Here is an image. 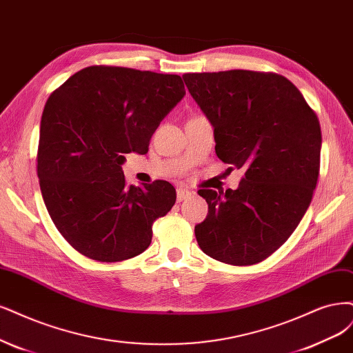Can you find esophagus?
Instances as JSON below:
<instances>
[{
    "label": "esophagus",
    "mask_w": 353,
    "mask_h": 353,
    "mask_svg": "<svg viewBox=\"0 0 353 353\" xmlns=\"http://www.w3.org/2000/svg\"><path fill=\"white\" fill-rule=\"evenodd\" d=\"M190 197H191V191H188V190H185V188H178V190H176V201H178V203L184 201V200H187V199H190Z\"/></svg>",
    "instance_id": "obj_1"
}]
</instances>
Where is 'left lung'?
<instances>
[{"label":"left lung","mask_w":353,"mask_h":353,"mask_svg":"<svg viewBox=\"0 0 353 353\" xmlns=\"http://www.w3.org/2000/svg\"><path fill=\"white\" fill-rule=\"evenodd\" d=\"M214 128L216 154L244 169L236 190H200L209 214L196 238L232 265L265 260L305 214L320 174L319 118L294 83L276 72L229 70L182 76Z\"/></svg>","instance_id":"left-lung-1"}]
</instances>
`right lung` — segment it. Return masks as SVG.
<instances>
[{
	"instance_id": "add662e5",
	"label": "right lung",
	"mask_w": 353,
	"mask_h": 353,
	"mask_svg": "<svg viewBox=\"0 0 353 353\" xmlns=\"http://www.w3.org/2000/svg\"><path fill=\"white\" fill-rule=\"evenodd\" d=\"M176 74L92 65L46 101L38 176L59 234L86 257L115 263L148 250L152 226L172 209L168 181L127 185L125 153L145 154L161 121L184 98Z\"/></svg>"
}]
</instances>
